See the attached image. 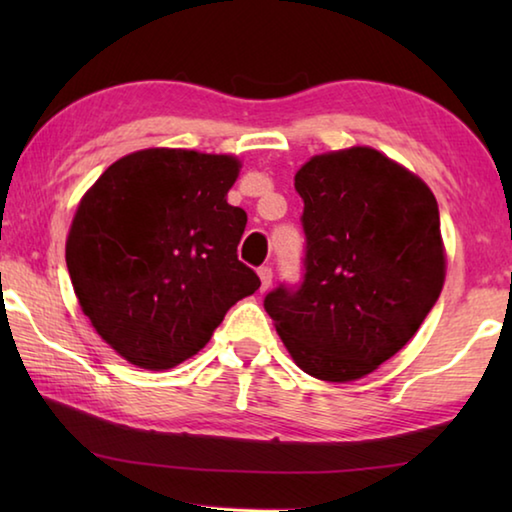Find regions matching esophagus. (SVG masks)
I'll use <instances>...</instances> for the list:
<instances>
[{
    "label": "esophagus",
    "instance_id": "esophagus-1",
    "mask_svg": "<svg viewBox=\"0 0 512 512\" xmlns=\"http://www.w3.org/2000/svg\"><path fill=\"white\" fill-rule=\"evenodd\" d=\"M257 273H259V280H262V291L271 289V284H273V268L271 266H262Z\"/></svg>",
    "mask_w": 512,
    "mask_h": 512
}]
</instances>
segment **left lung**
Here are the masks:
<instances>
[{"label":"left lung","mask_w":512,"mask_h":512,"mask_svg":"<svg viewBox=\"0 0 512 512\" xmlns=\"http://www.w3.org/2000/svg\"><path fill=\"white\" fill-rule=\"evenodd\" d=\"M305 275L264 309L293 361L323 381H354L400 352L443 291L436 196L370 146L314 155L296 173Z\"/></svg>","instance_id":"8db88e82"}]
</instances>
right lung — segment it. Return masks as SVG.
Segmentation results:
<instances>
[{
    "instance_id": "obj_1",
    "label": "right lung",
    "mask_w": 512,
    "mask_h": 512,
    "mask_svg": "<svg viewBox=\"0 0 512 512\" xmlns=\"http://www.w3.org/2000/svg\"><path fill=\"white\" fill-rule=\"evenodd\" d=\"M239 167L232 155L144 149L110 164L76 207L65 246L76 298L133 366L194 357L262 284L237 257L248 216L225 198Z\"/></svg>"
}]
</instances>
